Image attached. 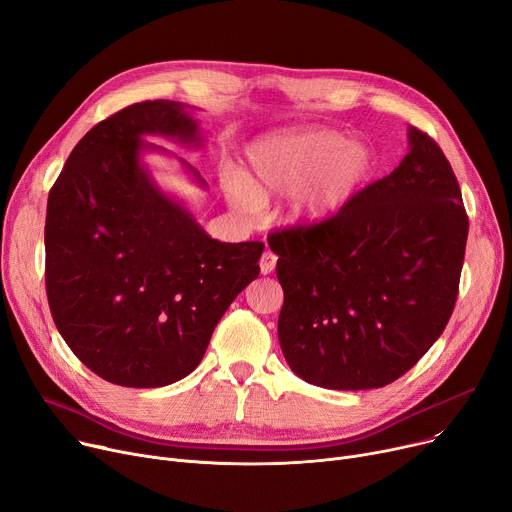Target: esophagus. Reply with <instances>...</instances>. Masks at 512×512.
<instances>
[{"mask_svg":"<svg viewBox=\"0 0 512 512\" xmlns=\"http://www.w3.org/2000/svg\"><path fill=\"white\" fill-rule=\"evenodd\" d=\"M276 263H278V257L271 253V251H265L263 255H261V261H259V267H261V274L263 276H267V274H271V271L276 269Z\"/></svg>","mask_w":512,"mask_h":512,"instance_id":"esophagus-1","label":"esophagus"}]
</instances>
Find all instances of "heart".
Masks as SVG:
<instances>
[{"label":"heart","instance_id":"obj_1","mask_svg":"<svg viewBox=\"0 0 512 512\" xmlns=\"http://www.w3.org/2000/svg\"><path fill=\"white\" fill-rule=\"evenodd\" d=\"M370 164L364 144L331 129L271 133L247 148L241 173L228 181V199L236 212L247 214L271 197L292 193L288 218L317 224L360 191Z\"/></svg>","mask_w":512,"mask_h":512}]
</instances>
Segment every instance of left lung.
<instances>
[{"mask_svg": "<svg viewBox=\"0 0 512 512\" xmlns=\"http://www.w3.org/2000/svg\"><path fill=\"white\" fill-rule=\"evenodd\" d=\"M407 144L393 173L335 216L267 238L284 288L280 346L306 383L385 387L453 315L469 230L461 189L430 135L410 127Z\"/></svg>", "mask_w": 512, "mask_h": 512, "instance_id": "left-lung-1", "label": "left lung"}]
</instances>
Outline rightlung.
<instances>
[{
    "instance_id": "right-lung-1",
    "label": "right lung",
    "mask_w": 512,
    "mask_h": 512,
    "mask_svg": "<svg viewBox=\"0 0 512 512\" xmlns=\"http://www.w3.org/2000/svg\"><path fill=\"white\" fill-rule=\"evenodd\" d=\"M144 135L201 146L189 107L146 100L94 125L49 191L45 282L65 344L100 379L164 387L197 368L259 276L263 243H220L142 164ZM193 179L197 170L181 160Z\"/></svg>"
}]
</instances>
